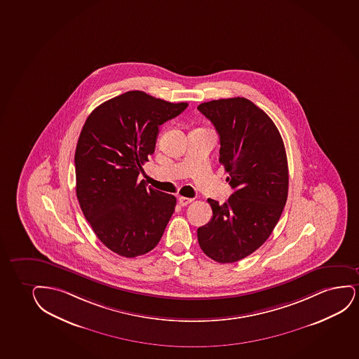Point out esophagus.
<instances>
[{
  "label": "esophagus",
  "instance_id": "obj_1",
  "mask_svg": "<svg viewBox=\"0 0 359 359\" xmlns=\"http://www.w3.org/2000/svg\"><path fill=\"white\" fill-rule=\"evenodd\" d=\"M193 199L191 198H186V196H180L178 198V204L181 205V206H187L188 204H191Z\"/></svg>",
  "mask_w": 359,
  "mask_h": 359
}]
</instances>
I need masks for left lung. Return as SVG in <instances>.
<instances>
[{
    "mask_svg": "<svg viewBox=\"0 0 359 359\" xmlns=\"http://www.w3.org/2000/svg\"><path fill=\"white\" fill-rule=\"evenodd\" d=\"M198 110L214 123L218 161L234 189L223 205L208 199L212 218L198 228V241L210 259L233 264L259 249L282 216L289 188L285 148L272 118L251 100H211Z\"/></svg>",
    "mask_w": 359,
    "mask_h": 359,
    "instance_id": "obj_1",
    "label": "left lung"
}]
</instances>
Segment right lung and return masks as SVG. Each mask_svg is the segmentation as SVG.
<instances>
[{"label":"right lung","mask_w":359,"mask_h":359,"mask_svg":"<svg viewBox=\"0 0 359 359\" xmlns=\"http://www.w3.org/2000/svg\"><path fill=\"white\" fill-rule=\"evenodd\" d=\"M188 103H170L128 91L97 107L82 128L75 150L76 196L103 244L123 257L158 245L176 198L138 182L155 150L159 126Z\"/></svg>","instance_id":"right-lung-1"}]
</instances>
